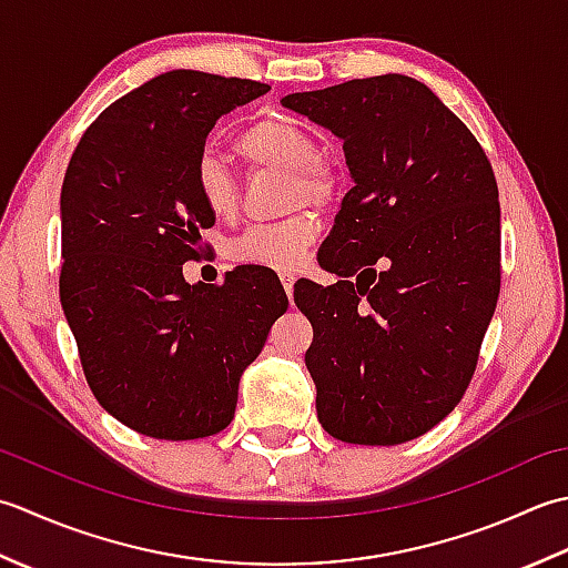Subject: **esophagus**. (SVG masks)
Listing matches in <instances>:
<instances>
[{
	"label": "esophagus",
	"instance_id": "34e87169",
	"mask_svg": "<svg viewBox=\"0 0 568 568\" xmlns=\"http://www.w3.org/2000/svg\"><path fill=\"white\" fill-rule=\"evenodd\" d=\"M282 284H284V288H286L288 298H292V292H294V276H292V274H282Z\"/></svg>",
	"mask_w": 568,
	"mask_h": 568
}]
</instances>
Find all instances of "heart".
<instances>
[{"instance_id": "b5f03b06", "label": "heart", "mask_w": 568, "mask_h": 568, "mask_svg": "<svg viewBox=\"0 0 568 568\" xmlns=\"http://www.w3.org/2000/svg\"><path fill=\"white\" fill-rule=\"evenodd\" d=\"M237 154L250 171L286 173L284 211L301 205L326 211L341 193V176L331 161L318 154V142L304 126L286 118H262L252 122L235 142ZM193 186L205 211L215 217H233L242 203L240 179L223 159L203 152L193 164ZM316 220L296 213L280 223H257L230 240L227 257L237 264L274 272H294L316 240Z\"/></svg>"}]
</instances>
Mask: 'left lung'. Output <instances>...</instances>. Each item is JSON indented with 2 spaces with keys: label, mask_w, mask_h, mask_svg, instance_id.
I'll list each match as a JSON object with an SVG mask.
<instances>
[{
  "label": "left lung",
  "mask_w": 568,
  "mask_h": 568,
  "mask_svg": "<svg viewBox=\"0 0 568 568\" xmlns=\"http://www.w3.org/2000/svg\"><path fill=\"white\" fill-rule=\"evenodd\" d=\"M282 105L343 139L355 186L294 288L314 326L306 367L323 429L397 446L454 412L500 294V201L488 156L409 75L294 92Z\"/></svg>",
  "instance_id": "obj_1"
}]
</instances>
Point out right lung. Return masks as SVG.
Returning a JSON list of instances; mask_svg holds the SVG:
<instances>
[{"label":"right lung","mask_w":568,"mask_h":568,"mask_svg":"<svg viewBox=\"0 0 568 568\" xmlns=\"http://www.w3.org/2000/svg\"><path fill=\"white\" fill-rule=\"evenodd\" d=\"M267 83L169 71L126 92L80 136L61 191V304L92 395L130 429L189 442L233 422L240 375L288 298L280 276L237 267L189 284L215 225L193 164L225 112Z\"/></svg>","instance_id":"1"}]
</instances>
